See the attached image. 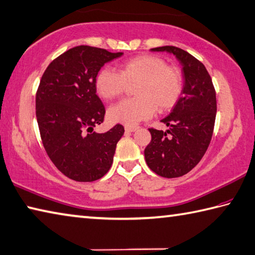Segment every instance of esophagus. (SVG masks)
I'll return each instance as SVG.
<instances>
[{"label":"esophagus","instance_id":"esophagus-1","mask_svg":"<svg viewBox=\"0 0 255 255\" xmlns=\"http://www.w3.org/2000/svg\"><path fill=\"white\" fill-rule=\"evenodd\" d=\"M138 128L137 127H134V126H127L126 127V131L127 132H134V131H136Z\"/></svg>","mask_w":255,"mask_h":255}]
</instances>
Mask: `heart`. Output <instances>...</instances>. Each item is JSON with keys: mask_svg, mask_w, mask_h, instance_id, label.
<instances>
[{"mask_svg": "<svg viewBox=\"0 0 255 255\" xmlns=\"http://www.w3.org/2000/svg\"><path fill=\"white\" fill-rule=\"evenodd\" d=\"M133 88L135 98L121 101L109 109L108 119L113 123L135 126L151 118L157 110L165 112L179 102L183 92V76L160 56L137 55L118 65V72L101 69L94 79L95 91L103 100L121 97L127 84Z\"/></svg>", "mask_w": 255, "mask_h": 255, "instance_id": "b5f03b06", "label": "heart"}]
</instances>
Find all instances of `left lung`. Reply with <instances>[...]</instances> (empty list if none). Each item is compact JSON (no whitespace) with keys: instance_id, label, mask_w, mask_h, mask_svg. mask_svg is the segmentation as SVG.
Returning a JSON list of instances; mask_svg holds the SVG:
<instances>
[{"instance_id":"left-lung-1","label":"left lung","mask_w":255,"mask_h":255,"mask_svg":"<svg viewBox=\"0 0 255 255\" xmlns=\"http://www.w3.org/2000/svg\"><path fill=\"white\" fill-rule=\"evenodd\" d=\"M151 51L172 53L183 66L182 97L161 121L169 129L148 128L152 138L144 150L147 166L157 175L172 179L190 172L208 150L217 115V97L209 72L190 53L169 45Z\"/></svg>"}]
</instances>
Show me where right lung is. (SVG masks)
<instances>
[{
    "mask_svg": "<svg viewBox=\"0 0 255 255\" xmlns=\"http://www.w3.org/2000/svg\"><path fill=\"white\" fill-rule=\"evenodd\" d=\"M122 55L75 46L53 60L42 75L35 99L42 143L53 164L71 180L97 181L112 165L124 128L117 124L105 133L93 131L105 114L94 79L105 63Z\"/></svg>",
    "mask_w": 255,
    "mask_h": 255,
    "instance_id": "add662e5",
    "label": "right lung"
}]
</instances>
